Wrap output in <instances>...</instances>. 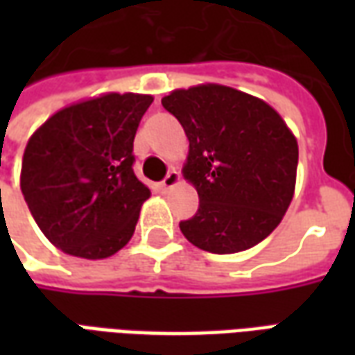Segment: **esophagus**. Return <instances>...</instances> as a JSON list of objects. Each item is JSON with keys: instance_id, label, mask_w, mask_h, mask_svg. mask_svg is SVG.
I'll return each instance as SVG.
<instances>
[{"instance_id": "34e87169", "label": "esophagus", "mask_w": 355, "mask_h": 355, "mask_svg": "<svg viewBox=\"0 0 355 355\" xmlns=\"http://www.w3.org/2000/svg\"><path fill=\"white\" fill-rule=\"evenodd\" d=\"M178 182H180V173H178L177 169H171L169 173H167V177L163 178L162 186L165 190H171V188H175Z\"/></svg>"}]
</instances>
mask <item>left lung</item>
<instances>
[{"label":"left lung","instance_id":"1","mask_svg":"<svg viewBox=\"0 0 355 355\" xmlns=\"http://www.w3.org/2000/svg\"><path fill=\"white\" fill-rule=\"evenodd\" d=\"M162 104L188 137L182 175L200 196L184 238L216 254L261 243L295 196L297 137L268 102L218 83L175 89Z\"/></svg>","mask_w":355,"mask_h":355}]
</instances>
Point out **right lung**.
<instances>
[{
    "instance_id": "right-lung-1",
    "label": "right lung",
    "mask_w": 355,
    "mask_h": 355,
    "mask_svg": "<svg viewBox=\"0 0 355 355\" xmlns=\"http://www.w3.org/2000/svg\"><path fill=\"white\" fill-rule=\"evenodd\" d=\"M152 94L104 93L42 123L22 155L20 190L43 236L66 254L101 261L135 234L150 190L132 173V140Z\"/></svg>"
}]
</instances>
